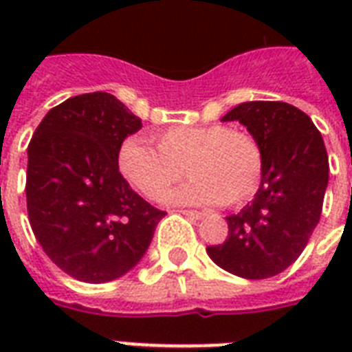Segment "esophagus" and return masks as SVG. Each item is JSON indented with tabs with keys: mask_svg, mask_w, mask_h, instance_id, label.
<instances>
[{
	"mask_svg": "<svg viewBox=\"0 0 352 352\" xmlns=\"http://www.w3.org/2000/svg\"><path fill=\"white\" fill-rule=\"evenodd\" d=\"M182 215L186 217H192V219H203L204 212H197V210H179Z\"/></svg>",
	"mask_w": 352,
	"mask_h": 352,
	"instance_id": "1",
	"label": "esophagus"
}]
</instances>
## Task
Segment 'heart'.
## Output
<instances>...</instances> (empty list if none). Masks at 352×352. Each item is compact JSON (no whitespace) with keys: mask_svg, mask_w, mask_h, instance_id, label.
Segmentation results:
<instances>
[{"mask_svg":"<svg viewBox=\"0 0 352 352\" xmlns=\"http://www.w3.org/2000/svg\"><path fill=\"white\" fill-rule=\"evenodd\" d=\"M157 149L127 138L118 151V168L144 197H162L186 175L192 181L171 193V201L239 206L257 192L263 177V149L254 135L225 124L173 126L160 131Z\"/></svg>","mask_w":352,"mask_h":352,"instance_id":"obj_1","label":"heart"}]
</instances>
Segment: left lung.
I'll list each match as a JSON object with an SVG mask.
<instances>
[{"label": "left lung", "instance_id": "8db88e82", "mask_svg": "<svg viewBox=\"0 0 352 352\" xmlns=\"http://www.w3.org/2000/svg\"><path fill=\"white\" fill-rule=\"evenodd\" d=\"M223 120H239L256 137L263 177L252 203L226 217L225 243L206 246V252L239 278H272L300 257L320 221L327 149L309 115L285 102H245Z\"/></svg>", "mask_w": 352, "mask_h": 352}]
</instances>
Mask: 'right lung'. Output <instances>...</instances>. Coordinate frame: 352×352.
Segmentation results:
<instances>
[{
    "label": "right lung",
    "instance_id": "obj_1",
    "mask_svg": "<svg viewBox=\"0 0 352 352\" xmlns=\"http://www.w3.org/2000/svg\"><path fill=\"white\" fill-rule=\"evenodd\" d=\"M142 120L109 93L52 107L29 142L27 212L49 259L71 278L106 283L137 265L166 212L133 192L118 151Z\"/></svg>",
    "mask_w": 352,
    "mask_h": 352
}]
</instances>
